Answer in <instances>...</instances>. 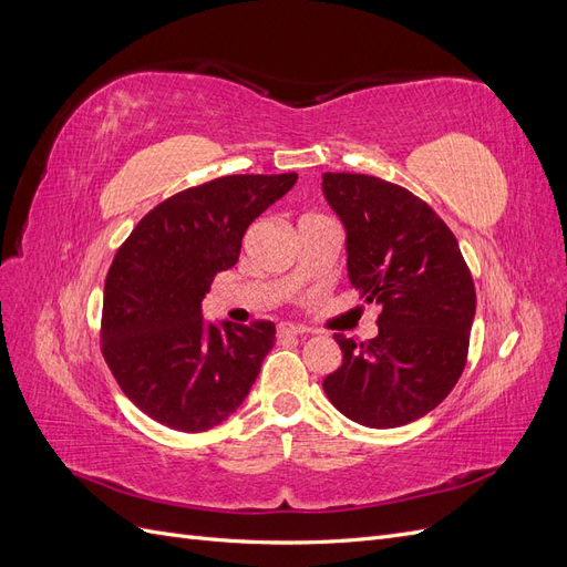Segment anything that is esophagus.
<instances>
[{
	"label": "esophagus",
	"instance_id": "34e87169",
	"mask_svg": "<svg viewBox=\"0 0 567 567\" xmlns=\"http://www.w3.org/2000/svg\"><path fill=\"white\" fill-rule=\"evenodd\" d=\"M307 331L300 329V326H293V323H279L277 326V338H296V336H305Z\"/></svg>",
	"mask_w": 567,
	"mask_h": 567
}]
</instances>
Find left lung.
<instances>
[{"mask_svg": "<svg viewBox=\"0 0 567 567\" xmlns=\"http://www.w3.org/2000/svg\"><path fill=\"white\" fill-rule=\"evenodd\" d=\"M323 196L348 231V274L381 307L379 336L336 333L342 364L323 392L367 427L406 425L433 411L466 367L475 286L456 236L440 215L371 175L326 173Z\"/></svg>", "mask_w": 567, "mask_h": 567, "instance_id": "1", "label": "left lung"}]
</instances>
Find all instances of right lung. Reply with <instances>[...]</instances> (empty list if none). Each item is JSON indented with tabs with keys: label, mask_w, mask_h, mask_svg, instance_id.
I'll use <instances>...</instances> for the list:
<instances>
[{
	"label": "right lung",
	"mask_w": 567,
	"mask_h": 567,
	"mask_svg": "<svg viewBox=\"0 0 567 567\" xmlns=\"http://www.w3.org/2000/svg\"><path fill=\"white\" fill-rule=\"evenodd\" d=\"M298 175H229L146 213L104 286L101 352L134 406L179 433H203L241 406L274 346L271 321L208 323L200 302L238 262L244 234Z\"/></svg>",
	"instance_id": "1"
}]
</instances>
